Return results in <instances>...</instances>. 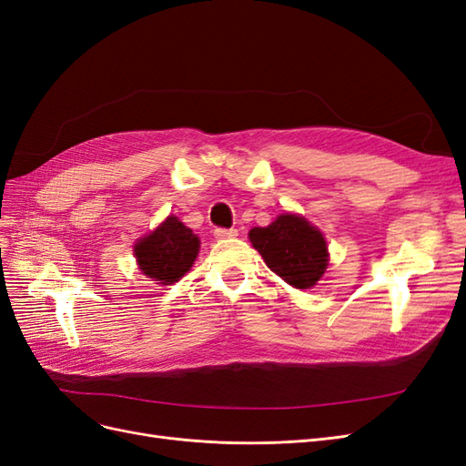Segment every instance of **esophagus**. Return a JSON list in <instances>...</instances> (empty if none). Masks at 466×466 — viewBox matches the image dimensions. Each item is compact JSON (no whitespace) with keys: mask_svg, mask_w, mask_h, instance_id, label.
I'll return each mask as SVG.
<instances>
[{"mask_svg":"<svg viewBox=\"0 0 466 466\" xmlns=\"http://www.w3.org/2000/svg\"><path fill=\"white\" fill-rule=\"evenodd\" d=\"M234 236H238V230H234V228H217L215 230V238H218V239H227V238H234Z\"/></svg>","mask_w":466,"mask_h":466,"instance_id":"esophagus-1","label":"esophagus"}]
</instances>
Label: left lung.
Instances as JSON below:
<instances>
[{
	"label": "left lung",
	"mask_w": 466,
	"mask_h": 466,
	"mask_svg": "<svg viewBox=\"0 0 466 466\" xmlns=\"http://www.w3.org/2000/svg\"><path fill=\"white\" fill-rule=\"evenodd\" d=\"M249 239L267 267L294 289H311L325 273L327 242L304 217L279 215L268 227L251 228Z\"/></svg>",
	"instance_id": "obj_1"
}]
</instances>
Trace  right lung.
Returning a JSON list of instances; mask_svg holds the SVG:
<instances>
[{
    "label": "right lung",
    "mask_w": 466,
    "mask_h": 466,
    "mask_svg": "<svg viewBox=\"0 0 466 466\" xmlns=\"http://www.w3.org/2000/svg\"><path fill=\"white\" fill-rule=\"evenodd\" d=\"M199 238L193 230L170 215L158 228L135 244L133 253L141 273L167 287L189 271L199 253Z\"/></svg>",
    "instance_id": "add662e5"
}]
</instances>
